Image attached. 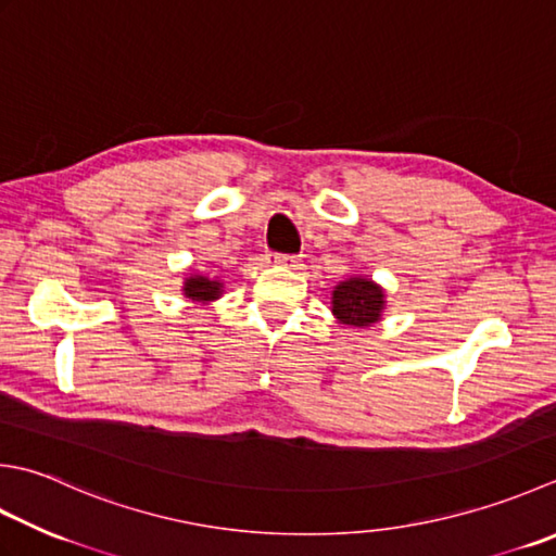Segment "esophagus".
I'll use <instances>...</instances> for the list:
<instances>
[{
  "instance_id": "esophagus-1",
  "label": "esophagus",
  "mask_w": 556,
  "mask_h": 556,
  "mask_svg": "<svg viewBox=\"0 0 556 556\" xmlns=\"http://www.w3.org/2000/svg\"><path fill=\"white\" fill-rule=\"evenodd\" d=\"M275 263L285 267H299L301 260L296 255H275Z\"/></svg>"
}]
</instances>
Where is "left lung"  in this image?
I'll list each match as a JSON object with an SVG mask.
<instances>
[{
	"mask_svg": "<svg viewBox=\"0 0 556 556\" xmlns=\"http://www.w3.org/2000/svg\"><path fill=\"white\" fill-rule=\"evenodd\" d=\"M386 308V291L366 277H350L332 291L334 318L350 328H371Z\"/></svg>",
	"mask_w": 556,
	"mask_h": 556,
	"instance_id": "8db88e82",
	"label": "left lung"
}]
</instances>
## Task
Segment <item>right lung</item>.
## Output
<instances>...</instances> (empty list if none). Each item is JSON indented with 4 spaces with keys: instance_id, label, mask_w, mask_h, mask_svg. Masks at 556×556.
Wrapping results in <instances>:
<instances>
[{
    "instance_id": "obj_1",
    "label": "right lung",
    "mask_w": 556,
    "mask_h": 556,
    "mask_svg": "<svg viewBox=\"0 0 556 556\" xmlns=\"http://www.w3.org/2000/svg\"><path fill=\"white\" fill-rule=\"evenodd\" d=\"M222 289H224V285L219 279H210V277H202V275H190L182 285L185 299H190L194 303L216 301L222 296Z\"/></svg>"
}]
</instances>
